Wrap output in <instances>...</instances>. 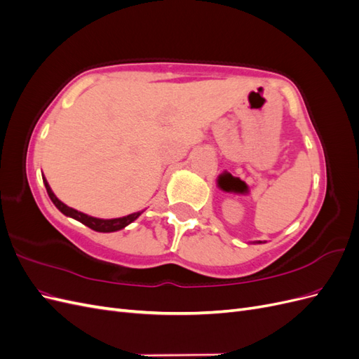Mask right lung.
Instances as JSON below:
<instances>
[{"instance_id":"right-lung-1","label":"right lung","mask_w":359,"mask_h":359,"mask_svg":"<svg viewBox=\"0 0 359 359\" xmlns=\"http://www.w3.org/2000/svg\"><path fill=\"white\" fill-rule=\"evenodd\" d=\"M43 182H45V187H46V191L49 194L50 201L53 202V205L57 206V208L67 217H72V219L81 222L82 224L88 226L90 229L93 231H97V232H115V231H121L124 229V227L130 223H133L137 217L142 214L144 211H139V212H133L130 215H126V217H119V219H109V220H103V219H95V217H91V215H86L81 211H76L73 208H70V206H67L66 203H62L55 194H53V191L50 190L49 184L46 181V178H43Z\"/></svg>"}]
</instances>
